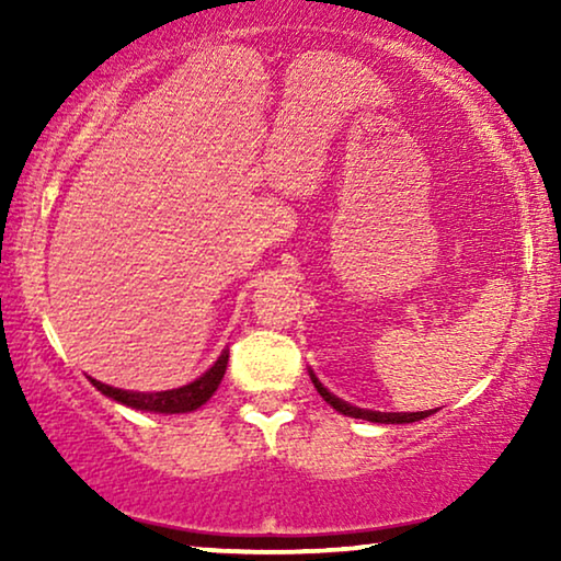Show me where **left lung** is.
I'll list each match as a JSON object with an SVG mask.
<instances>
[{
    "mask_svg": "<svg viewBox=\"0 0 561 561\" xmlns=\"http://www.w3.org/2000/svg\"><path fill=\"white\" fill-rule=\"evenodd\" d=\"M311 380H313V388L319 390V396L324 398L329 405H334L336 411L344 413V416H352V419H365V421H373V424H413V421H421L426 416H432L434 411H416V413H380V411H367V409H357V405H350L347 401H342V398H336L334 393H329V390L321 386L317 380V375L311 373Z\"/></svg>",
    "mask_w": 561,
    "mask_h": 561,
    "instance_id": "8db88e82",
    "label": "left lung"
}]
</instances>
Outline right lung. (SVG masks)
I'll return each mask as SVG.
<instances>
[{"label":"right lung","mask_w":561,"mask_h":561,"mask_svg":"<svg viewBox=\"0 0 561 561\" xmlns=\"http://www.w3.org/2000/svg\"><path fill=\"white\" fill-rule=\"evenodd\" d=\"M227 359H229V350L221 352L217 363H214L209 370L202 375V378H196L194 382H188V386H183V388L160 390V393H137V390L112 388V386H106V382H99L94 378H89V380H91V386H94L96 390H102L106 398H112V401H117V403H125V405H129V409L152 411V413H188V411H196L198 405H204L214 396V390L219 388L221 378H225Z\"/></svg>","instance_id":"add662e5"}]
</instances>
